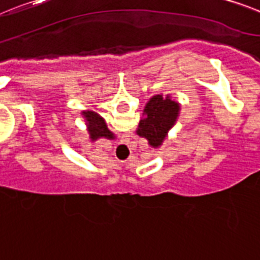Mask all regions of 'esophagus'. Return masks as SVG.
<instances>
[{
    "label": "esophagus",
    "instance_id": "obj_1",
    "mask_svg": "<svg viewBox=\"0 0 260 260\" xmlns=\"http://www.w3.org/2000/svg\"><path fill=\"white\" fill-rule=\"evenodd\" d=\"M127 146V143H125V145H122V147H126Z\"/></svg>",
    "mask_w": 260,
    "mask_h": 260
}]
</instances>
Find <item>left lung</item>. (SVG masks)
<instances>
[{"label":"left lung","mask_w":260,"mask_h":260,"mask_svg":"<svg viewBox=\"0 0 260 260\" xmlns=\"http://www.w3.org/2000/svg\"><path fill=\"white\" fill-rule=\"evenodd\" d=\"M180 110V104L170 94H155L146 104L143 117L135 133L147 139L148 145L152 148H159L163 145L168 132L176 125Z\"/></svg>","instance_id":"1"}]
</instances>
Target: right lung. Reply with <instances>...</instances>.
Listing matches in <instances>:
<instances>
[{
    "mask_svg": "<svg viewBox=\"0 0 260 260\" xmlns=\"http://www.w3.org/2000/svg\"><path fill=\"white\" fill-rule=\"evenodd\" d=\"M81 115H83L84 121H85L86 130H88L90 141L94 142L97 141V139L101 138H115V135L108 128L105 119H104L99 113L93 112V110H84V112L81 113Z\"/></svg>",
    "mask_w": 260,
    "mask_h": 260,
    "instance_id": "1",
    "label": "right lung"
}]
</instances>
